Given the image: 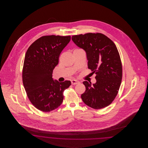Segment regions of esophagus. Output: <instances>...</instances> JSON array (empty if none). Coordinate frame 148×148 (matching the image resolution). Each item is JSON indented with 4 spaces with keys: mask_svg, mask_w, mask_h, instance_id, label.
Returning a JSON list of instances; mask_svg holds the SVG:
<instances>
[{
    "mask_svg": "<svg viewBox=\"0 0 148 148\" xmlns=\"http://www.w3.org/2000/svg\"><path fill=\"white\" fill-rule=\"evenodd\" d=\"M71 84L72 85H76L77 84H79L80 82H79V81H77V80H72L71 81Z\"/></svg>",
    "mask_w": 148,
    "mask_h": 148,
    "instance_id": "1",
    "label": "esophagus"
}]
</instances>
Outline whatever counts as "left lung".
I'll return each instance as SVG.
<instances>
[{"instance_id": "1", "label": "left lung", "mask_w": 148, "mask_h": 148, "mask_svg": "<svg viewBox=\"0 0 148 148\" xmlns=\"http://www.w3.org/2000/svg\"><path fill=\"white\" fill-rule=\"evenodd\" d=\"M72 40L86 51L88 68L95 73L97 82L92 85L84 81L86 90L81 98L95 109L110 105L117 95L122 79V64L113 41L101 33L73 35Z\"/></svg>"}]
</instances>
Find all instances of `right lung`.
<instances>
[{"label": "right lung", "instance_id": "right-lung-1", "mask_svg": "<svg viewBox=\"0 0 148 148\" xmlns=\"http://www.w3.org/2000/svg\"><path fill=\"white\" fill-rule=\"evenodd\" d=\"M71 39V36H42L26 52L23 83L31 103L43 112H49L60 106L64 91L71 85L69 80L59 83L52 78L60 54Z\"/></svg>", "mask_w": 148, "mask_h": 148}]
</instances>
